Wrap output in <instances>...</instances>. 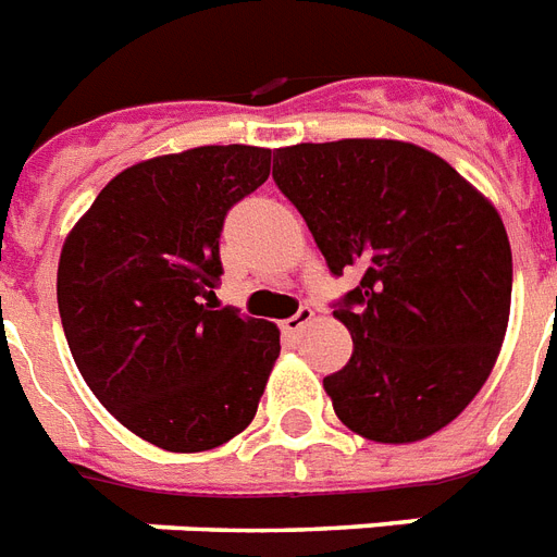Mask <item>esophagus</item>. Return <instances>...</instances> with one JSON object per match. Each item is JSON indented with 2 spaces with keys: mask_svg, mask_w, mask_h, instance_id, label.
<instances>
[{
  "mask_svg": "<svg viewBox=\"0 0 557 557\" xmlns=\"http://www.w3.org/2000/svg\"><path fill=\"white\" fill-rule=\"evenodd\" d=\"M310 322H313V310H310V307H301L299 313L290 315V319H284L282 327L284 333H299L301 327H307Z\"/></svg>",
  "mask_w": 557,
  "mask_h": 557,
  "instance_id": "34e87169",
  "label": "esophagus"
}]
</instances>
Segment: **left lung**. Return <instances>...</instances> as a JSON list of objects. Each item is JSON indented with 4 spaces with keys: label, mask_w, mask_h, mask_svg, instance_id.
Wrapping results in <instances>:
<instances>
[{
    "label": "left lung",
    "mask_w": 557,
    "mask_h": 557,
    "mask_svg": "<svg viewBox=\"0 0 557 557\" xmlns=\"http://www.w3.org/2000/svg\"><path fill=\"white\" fill-rule=\"evenodd\" d=\"M273 181L331 273L362 278L333 315L354 354L324 376L333 411L373 443H417L478 397L506 339L504 218L451 163L385 137L284 146Z\"/></svg>",
    "instance_id": "obj_1"
}]
</instances>
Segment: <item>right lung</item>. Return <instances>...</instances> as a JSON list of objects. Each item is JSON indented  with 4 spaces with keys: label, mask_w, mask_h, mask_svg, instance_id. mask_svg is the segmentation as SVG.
<instances>
[{
    "label": "right lung",
    "mask_w": 557,
    "mask_h": 557,
    "mask_svg": "<svg viewBox=\"0 0 557 557\" xmlns=\"http://www.w3.org/2000/svg\"><path fill=\"white\" fill-rule=\"evenodd\" d=\"M273 149L198 146L123 169L65 235L57 305L102 408L166 451L230 443L258 411L278 327L215 310L226 209L270 177Z\"/></svg>",
    "instance_id": "1"
}]
</instances>
